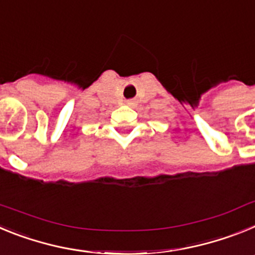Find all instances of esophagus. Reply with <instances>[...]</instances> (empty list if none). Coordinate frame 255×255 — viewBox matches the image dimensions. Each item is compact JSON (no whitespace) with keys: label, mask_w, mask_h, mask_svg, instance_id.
<instances>
[{"label":"esophagus","mask_w":255,"mask_h":255,"mask_svg":"<svg viewBox=\"0 0 255 255\" xmlns=\"http://www.w3.org/2000/svg\"><path fill=\"white\" fill-rule=\"evenodd\" d=\"M129 103H130V102H129Z\"/></svg>","instance_id":"esophagus-1"}]
</instances>
